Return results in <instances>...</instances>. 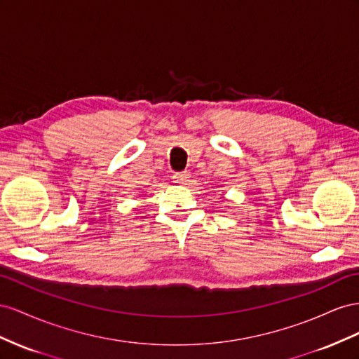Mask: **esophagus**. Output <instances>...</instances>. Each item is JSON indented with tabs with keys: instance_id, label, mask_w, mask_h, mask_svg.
I'll return each mask as SVG.
<instances>
[{
	"instance_id": "obj_1",
	"label": "esophagus",
	"mask_w": 359,
	"mask_h": 359,
	"mask_svg": "<svg viewBox=\"0 0 359 359\" xmlns=\"http://www.w3.org/2000/svg\"><path fill=\"white\" fill-rule=\"evenodd\" d=\"M172 182L176 185H187V182H189V172L183 171V172H177L172 176Z\"/></svg>"
}]
</instances>
